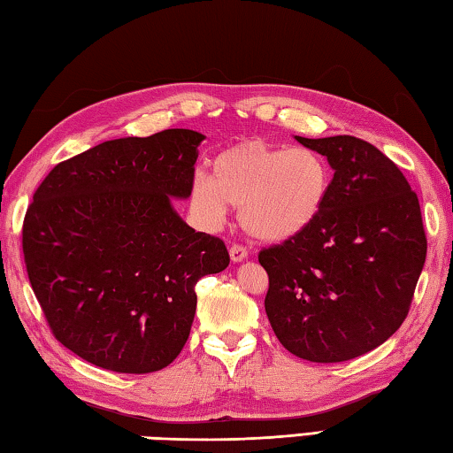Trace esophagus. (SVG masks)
Listing matches in <instances>:
<instances>
[{"label":"esophagus","instance_id":"34e87169","mask_svg":"<svg viewBox=\"0 0 453 453\" xmlns=\"http://www.w3.org/2000/svg\"><path fill=\"white\" fill-rule=\"evenodd\" d=\"M229 257H232L234 264H240L248 259V251H245L242 245H232V248H229Z\"/></svg>","mask_w":453,"mask_h":453}]
</instances>
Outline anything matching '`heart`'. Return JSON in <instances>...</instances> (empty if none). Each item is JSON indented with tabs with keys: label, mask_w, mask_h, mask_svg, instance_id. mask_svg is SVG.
<instances>
[{
	"label": "heart",
	"mask_w": 453,
	"mask_h": 453,
	"mask_svg": "<svg viewBox=\"0 0 453 453\" xmlns=\"http://www.w3.org/2000/svg\"><path fill=\"white\" fill-rule=\"evenodd\" d=\"M332 189V167L311 148H283L248 140L221 150L211 175L196 172L189 202L205 224L219 226L240 208L251 240L281 243L316 224Z\"/></svg>",
	"instance_id": "1"
}]
</instances>
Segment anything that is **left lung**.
Segmentation results:
<instances>
[{
    "label": "left lung",
    "mask_w": 453,
    "mask_h": 453,
    "mask_svg": "<svg viewBox=\"0 0 453 453\" xmlns=\"http://www.w3.org/2000/svg\"><path fill=\"white\" fill-rule=\"evenodd\" d=\"M334 170L316 224L259 254L265 313L291 354L348 362L381 346L408 316L426 264L418 196L392 159L351 135L308 140Z\"/></svg>",
    "instance_id": "obj_1"
}]
</instances>
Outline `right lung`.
<instances>
[{
  "label": "right lung",
  "mask_w": 453,
  "mask_h": 453,
  "mask_svg": "<svg viewBox=\"0 0 453 453\" xmlns=\"http://www.w3.org/2000/svg\"><path fill=\"white\" fill-rule=\"evenodd\" d=\"M203 134L104 142L58 164L24 221L34 294L53 335L119 373L170 365L196 316V283L229 265L221 240L173 208L188 199Z\"/></svg>",
  "instance_id": "obj_1"
}]
</instances>
